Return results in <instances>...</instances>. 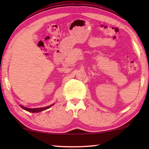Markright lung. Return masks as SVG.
<instances>
[{"mask_svg": "<svg viewBox=\"0 0 149 149\" xmlns=\"http://www.w3.org/2000/svg\"><path fill=\"white\" fill-rule=\"evenodd\" d=\"M52 105H54V104H52L50 106H48V107H43V108H26V107H24L23 106L20 105V107H21L23 109H24L26 111H28L29 112H32V113H35V112H41V111H43L45 110H47L48 108H49L50 107H51Z\"/></svg>", "mask_w": 149, "mask_h": 149, "instance_id": "1", "label": "right lung"}]
</instances>
